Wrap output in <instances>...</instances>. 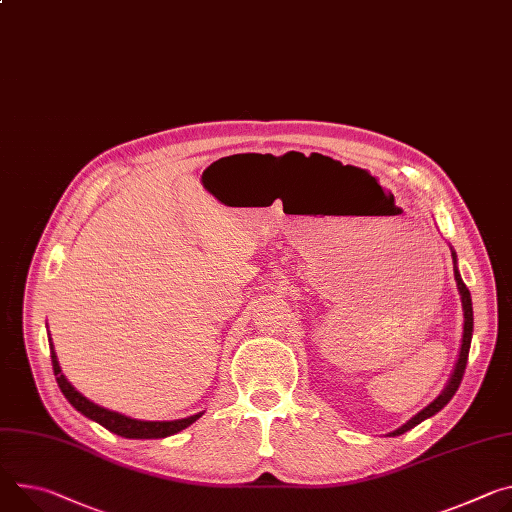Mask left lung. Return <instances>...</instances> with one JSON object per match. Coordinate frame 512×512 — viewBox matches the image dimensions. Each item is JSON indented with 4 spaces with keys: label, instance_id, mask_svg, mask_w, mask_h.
I'll use <instances>...</instances> for the list:
<instances>
[{
    "label": "left lung",
    "instance_id": "obj_1",
    "mask_svg": "<svg viewBox=\"0 0 512 512\" xmlns=\"http://www.w3.org/2000/svg\"><path fill=\"white\" fill-rule=\"evenodd\" d=\"M451 257H453V263H455V253L451 251ZM455 282H457V290H459V296H461V306H463V339H461V351H459V359L455 363V369H453V376L447 384V388L443 390V394L431 402L425 410L418 412L414 418H410V421L406 425H402L400 429H396L394 433H390V437H398L406 431H410L412 427L421 425L425 418L437 414L457 392L461 380H463V371H466V365H468V355H470V345H472V333H474V310H472V296H470V290L466 288V284H463L461 275L457 271V265H455Z\"/></svg>",
    "mask_w": 512,
    "mask_h": 512
}]
</instances>
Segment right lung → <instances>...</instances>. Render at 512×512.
<instances>
[{"label": "right lung", "instance_id": "1", "mask_svg": "<svg viewBox=\"0 0 512 512\" xmlns=\"http://www.w3.org/2000/svg\"><path fill=\"white\" fill-rule=\"evenodd\" d=\"M49 341H51V339H49ZM51 361H53L57 384H59L61 392L65 394V398L73 404V408L79 410L81 414H85L87 418H91V421L100 423V425L106 427L108 431L120 435V437H126V439H161V437H169V435H175V433L183 431L185 427H190L192 423H196L198 418L202 416V412H200V414H194V416H188V418H179V421H167V423H165V421H161V423L136 421V418H130V416L112 412V410H108V408H102V406H98V404H94V402H89L85 396H81V394L67 382V378L61 374V367H59L55 349H51Z\"/></svg>", "mask_w": 512, "mask_h": 512}]
</instances>
